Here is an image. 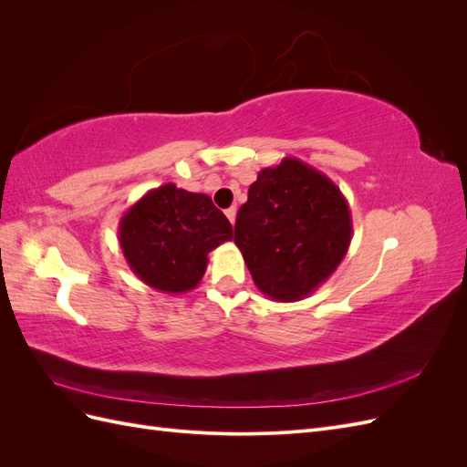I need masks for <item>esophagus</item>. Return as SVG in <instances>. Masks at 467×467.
I'll list each match as a JSON object with an SVG mask.
<instances>
[{"label":"esophagus","mask_w":467,"mask_h":467,"mask_svg":"<svg viewBox=\"0 0 467 467\" xmlns=\"http://www.w3.org/2000/svg\"><path fill=\"white\" fill-rule=\"evenodd\" d=\"M225 216H228V220L232 222V225L235 223V216H237V208L235 206H232V208H228L225 210Z\"/></svg>","instance_id":"34e87169"}]
</instances>
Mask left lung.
Wrapping results in <instances>:
<instances>
[{"label": "left lung", "mask_w": 467, "mask_h": 467, "mask_svg": "<svg viewBox=\"0 0 467 467\" xmlns=\"http://www.w3.org/2000/svg\"><path fill=\"white\" fill-rule=\"evenodd\" d=\"M350 208L335 182L298 158L265 167L239 208L234 242L255 286L275 302L316 292L347 255Z\"/></svg>", "instance_id": "8db88e82"}]
</instances>
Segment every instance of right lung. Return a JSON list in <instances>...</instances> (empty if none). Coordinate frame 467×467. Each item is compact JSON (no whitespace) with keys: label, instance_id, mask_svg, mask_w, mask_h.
<instances>
[{"label":"right lung","instance_id":"1","mask_svg":"<svg viewBox=\"0 0 467 467\" xmlns=\"http://www.w3.org/2000/svg\"><path fill=\"white\" fill-rule=\"evenodd\" d=\"M232 237L230 220L208 194L177 189L175 182L148 191L119 222V244L130 271L165 294L199 286L208 253Z\"/></svg>","mask_w":467,"mask_h":467}]
</instances>
